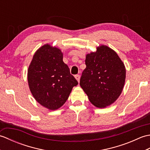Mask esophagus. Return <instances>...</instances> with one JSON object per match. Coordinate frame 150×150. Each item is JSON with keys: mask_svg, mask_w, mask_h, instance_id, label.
Here are the masks:
<instances>
[{"mask_svg": "<svg viewBox=\"0 0 150 150\" xmlns=\"http://www.w3.org/2000/svg\"><path fill=\"white\" fill-rule=\"evenodd\" d=\"M75 78L76 79V80L78 81V82H79V81H80V78H81L80 75H76L75 76Z\"/></svg>", "mask_w": 150, "mask_h": 150, "instance_id": "34e87169", "label": "esophagus"}]
</instances>
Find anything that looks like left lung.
Listing matches in <instances>:
<instances>
[{
    "label": "left lung",
    "instance_id": "obj_1",
    "mask_svg": "<svg viewBox=\"0 0 150 150\" xmlns=\"http://www.w3.org/2000/svg\"><path fill=\"white\" fill-rule=\"evenodd\" d=\"M86 68L82 73L80 86L95 107L112 104L122 93L126 80L124 62L113 50L106 45L86 54Z\"/></svg>",
    "mask_w": 150,
    "mask_h": 150
}]
</instances>
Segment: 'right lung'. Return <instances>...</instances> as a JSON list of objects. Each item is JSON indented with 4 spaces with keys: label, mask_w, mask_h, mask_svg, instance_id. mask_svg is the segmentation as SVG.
Returning a JSON list of instances; mask_svg holds the SVG:
<instances>
[{
    "label": "right lung",
    "mask_w": 150,
    "mask_h": 150,
    "mask_svg": "<svg viewBox=\"0 0 150 150\" xmlns=\"http://www.w3.org/2000/svg\"><path fill=\"white\" fill-rule=\"evenodd\" d=\"M28 82L35 99L50 110L61 107L78 84L63 62L61 50L49 44L35 53L28 69Z\"/></svg>",
    "instance_id": "1"
}]
</instances>
